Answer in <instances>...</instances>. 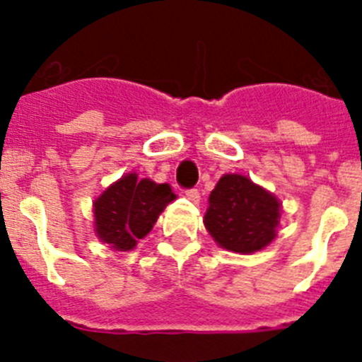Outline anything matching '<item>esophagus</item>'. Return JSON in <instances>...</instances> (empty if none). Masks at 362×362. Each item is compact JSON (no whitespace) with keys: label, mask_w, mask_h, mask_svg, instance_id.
Wrapping results in <instances>:
<instances>
[{"label":"esophagus","mask_w":362,"mask_h":362,"mask_svg":"<svg viewBox=\"0 0 362 362\" xmlns=\"http://www.w3.org/2000/svg\"><path fill=\"white\" fill-rule=\"evenodd\" d=\"M185 194H187V197L192 201V203H199L201 194H199V190H197V188H190V190H187Z\"/></svg>","instance_id":"34e87169"}]
</instances>
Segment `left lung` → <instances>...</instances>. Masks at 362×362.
Masks as SVG:
<instances>
[{"instance_id":"8db88e82","label":"left lung","mask_w":362,"mask_h":362,"mask_svg":"<svg viewBox=\"0 0 362 362\" xmlns=\"http://www.w3.org/2000/svg\"><path fill=\"white\" fill-rule=\"evenodd\" d=\"M281 203L241 174H225L209 197L204 226L214 241L235 254H254L276 239Z\"/></svg>"}]
</instances>
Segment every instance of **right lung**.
<instances>
[{
  "instance_id": "add662e5",
  "label": "right lung",
  "mask_w": 362,
  "mask_h": 362,
  "mask_svg": "<svg viewBox=\"0 0 362 362\" xmlns=\"http://www.w3.org/2000/svg\"><path fill=\"white\" fill-rule=\"evenodd\" d=\"M174 199L170 185L137 179L134 172L123 175L94 201L95 235L114 250H132Z\"/></svg>"
}]
</instances>
